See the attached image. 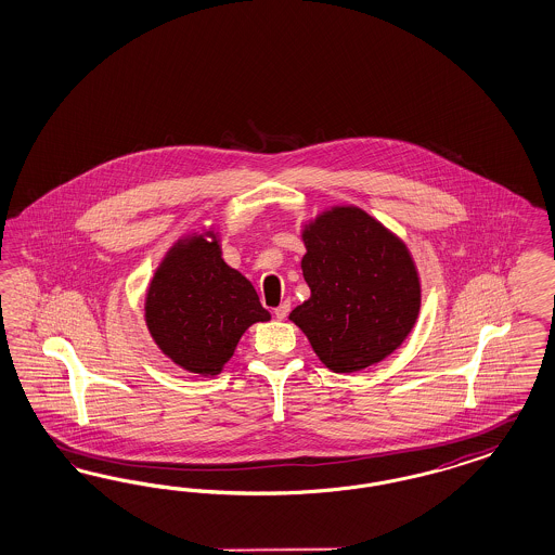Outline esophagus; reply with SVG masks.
Here are the masks:
<instances>
[{
    "label": "esophagus",
    "mask_w": 555,
    "mask_h": 555,
    "mask_svg": "<svg viewBox=\"0 0 555 555\" xmlns=\"http://www.w3.org/2000/svg\"><path fill=\"white\" fill-rule=\"evenodd\" d=\"M288 311H291V304H288V301H283L281 306L274 309V315H276V320H285L288 315Z\"/></svg>",
    "instance_id": "34e87169"
}]
</instances>
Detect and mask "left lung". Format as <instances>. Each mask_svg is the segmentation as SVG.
I'll use <instances>...</instances> for the list:
<instances>
[{
  "label": "left lung",
  "instance_id": "1",
  "mask_svg": "<svg viewBox=\"0 0 555 555\" xmlns=\"http://www.w3.org/2000/svg\"><path fill=\"white\" fill-rule=\"evenodd\" d=\"M309 299L288 320L334 373L393 354L421 313V274L400 235L354 205H334L301 225Z\"/></svg>",
  "mask_w": 555,
  "mask_h": 555
}]
</instances>
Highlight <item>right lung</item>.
Segmentation results:
<instances>
[{
    "label": "right lung",
    "mask_w": 555,
    "mask_h": 555,
    "mask_svg": "<svg viewBox=\"0 0 555 555\" xmlns=\"http://www.w3.org/2000/svg\"><path fill=\"white\" fill-rule=\"evenodd\" d=\"M143 318L157 348L180 369L217 377L249 325L268 322L248 279L223 260L217 228L180 235L153 272Z\"/></svg>",
    "instance_id": "add662e5"
}]
</instances>
